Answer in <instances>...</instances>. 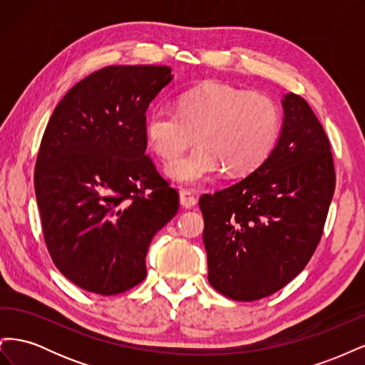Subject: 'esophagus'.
<instances>
[{"instance_id":"1","label":"esophagus","mask_w":365,"mask_h":365,"mask_svg":"<svg viewBox=\"0 0 365 365\" xmlns=\"http://www.w3.org/2000/svg\"><path fill=\"white\" fill-rule=\"evenodd\" d=\"M180 202H181L182 207L190 208V207L196 205L197 197L195 196V193H193L192 190H189V189H181V192H180Z\"/></svg>"}]
</instances>
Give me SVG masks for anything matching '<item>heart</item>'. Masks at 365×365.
Segmentation results:
<instances>
[{"instance_id":"heart-1","label":"heart","mask_w":365,"mask_h":365,"mask_svg":"<svg viewBox=\"0 0 365 365\" xmlns=\"http://www.w3.org/2000/svg\"><path fill=\"white\" fill-rule=\"evenodd\" d=\"M280 130V111L263 93L207 82L178 97V111L168 106L150 109L146 137L158 157L169 161L200 141L187 155L168 165L176 181L197 184L224 168L244 175L268 158Z\"/></svg>"}]
</instances>
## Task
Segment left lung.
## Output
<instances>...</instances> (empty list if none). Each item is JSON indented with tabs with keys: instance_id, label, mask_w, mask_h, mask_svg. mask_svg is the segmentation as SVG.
Masks as SVG:
<instances>
[{
	"instance_id": "left-lung-1",
	"label": "left lung",
	"mask_w": 365,
	"mask_h": 365,
	"mask_svg": "<svg viewBox=\"0 0 365 365\" xmlns=\"http://www.w3.org/2000/svg\"><path fill=\"white\" fill-rule=\"evenodd\" d=\"M282 103V134L269 157L244 180L200 200L208 282L231 300H260L304 269L335 192L334 157L319 120L298 94Z\"/></svg>"
}]
</instances>
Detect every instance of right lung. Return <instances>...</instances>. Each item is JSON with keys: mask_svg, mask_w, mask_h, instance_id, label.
I'll return each instance as SVG.
<instances>
[{"mask_svg": "<svg viewBox=\"0 0 365 365\" xmlns=\"http://www.w3.org/2000/svg\"><path fill=\"white\" fill-rule=\"evenodd\" d=\"M165 65H111L54 108L35 165L42 233L79 288L115 295L146 277V252L180 208L146 155V111L172 81Z\"/></svg>", "mask_w": 365, "mask_h": 365, "instance_id": "1", "label": "right lung"}]
</instances>
